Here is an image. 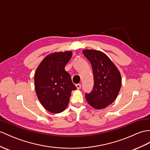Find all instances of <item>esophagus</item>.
<instances>
[{
	"mask_svg": "<svg viewBox=\"0 0 150 150\" xmlns=\"http://www.w3.org/2000/svg\"><path fill=\"white\" fill-rule=\"evenodd\" d=\"M76 88H77L78 90H79L80 88H81V84H77V85H76Z\"/></svg>",
	"mask_w": 150,
	"mask_h": 150,
	"instance_id": "esophagus-1",
	"label": "esophagus"
}]
</instances>
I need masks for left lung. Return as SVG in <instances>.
<instances>
[{"mask_svg":"<svg viewBox=\"0 0 150 150\" xmlns=\"http://www.w3.org/2000/svg\"><path fill=\"white\" fill-rule=\"evenodd\" d=\"M92 64L94 86L85 98L91 106L101 109L111 104L118 96L122 85V77L118 68L106 54L100 51L84 50Z\"/></svg>","mask_w":150,"mask_h":150,"instance_id":"left-lung-1","label":"left lung"}]
</instances>
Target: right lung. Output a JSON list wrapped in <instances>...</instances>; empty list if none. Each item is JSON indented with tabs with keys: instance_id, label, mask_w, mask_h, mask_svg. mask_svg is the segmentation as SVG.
Listing matches in <instances>:
<instances>
[{
	"instance_id": "1",
	"label": "right lung",
	"mask_w": 150,
	"mask_h": 150,
	"mask_svg": "<svg viewBox=\"0 0 150 150\" xmlns=\"http://www.w3.org/2000/svg\"><path fill=\"white\" fill-rule=\"evenodd\" d=\"M72 54V52L51 53L44 58L36 69V95L42 106L50 112L64 111L68 105L71 92L76 90L70 74L65 71V65Z\"/></svg>"
}]
</instances>
